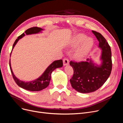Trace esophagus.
<instances>
[{"label":"esophagus","instance_id":"esophagus-1","mask_svg":"<svg viewBox=\"0 0 123 123\" xmlns=\"http://www.w3.org/2000/svg\"><path fill=\"white\" fill-rule=\"evenodd\" d=\"M63 65L64 66H66V65H67L69 64V60L67 58H64L63 60Z\"/></svg>","mask_w":123,"mask_h":123}]
</instances>
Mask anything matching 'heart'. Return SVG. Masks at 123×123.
<instances>
[{
	"instance_id": "b5f03b06",
	"label": "heart",
	"mask_w": 123,
	"mask_h": 123,
	"mask_svg": "<svg viewBox=\"0 0 123 123\" xmlns=\"http://www.w3.org/2000/svg\"><path fill=\"white\" fill-rule=\"evenodd\" d=\"M79 46L74 53L77 58H81L86 56L91 51L94 45V40L92 37H87L84 34L79 33L75 35L70 42V46L75 47Z\"/></svg>"
}]
</instances>
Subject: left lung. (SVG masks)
Wrapping results in <instances>:
<instances>
[{
    "instance_id": "obj_1",
    "label": "left lung",
    "mask_w": 123,
    "mask_h": 123,
    "mask_svg": "<svg viewBox=\"0 0 123 123\" xmlns=\"http://www.w3.org/2000/svg\"><path fill=\"white\" fill-rule=\"evenodd\" d=\"M92 32L99 42L98 47L102 50L100 65H96L91 59L80 62H70L74 70L73 75L70 79L71 86L80 93L96 91L107 80L111 71V47L101 34L94 31Z\"/></svg>"
}]
</instances>
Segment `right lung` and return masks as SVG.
<instances>
[{"label":"right lung","mask_w":123,"mask_h":123,"mask_svg":"<svg viewBox=\"0 0 123 123\" xmlns=\"http://www.w3.org/2000/svg\"><path fill=\"white\" fill-rule=\"evenodd\" d=\"M43 30L42 28L38 27H33L28 29L25 31V33H23L22 35H20L18 39L16 40L14 43V44L12 46V49L11 53H10V56L12 51L13 49V48L17 44L18 42L19 39L22 38L24 37L25 35H31L39 33L40 32H41ZM63 66V61L62 60H56L52 62L51 64L47 67L46 69V70L42 74V75L39 77L38 78L36 79L35 80L31 81L30 82H25L22 80H20L17 77H16L12 70L11 65H10V59L9 60V67L10 69V71L12 75V77L15 83H17L19 87L23 88L31 92H38L40 91L43 89L46 88L48 86L50 81L51 78V73L54 71L55 69L57 68H60Z\"/></svg>","instance_id":"right-lung-1"}]
</instances>
